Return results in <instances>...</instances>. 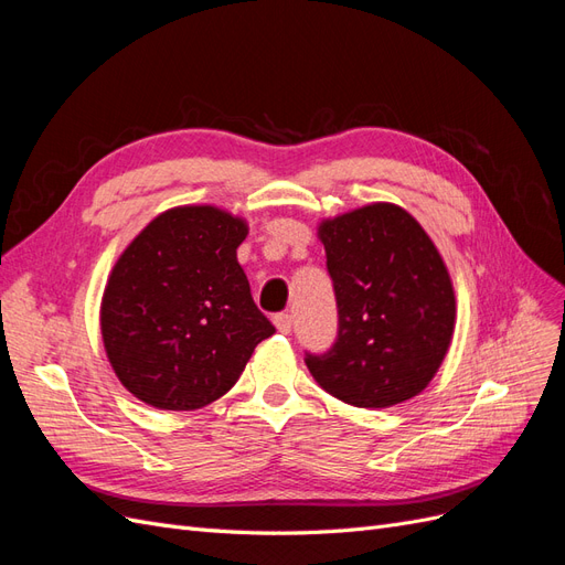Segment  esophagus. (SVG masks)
I'll list each match as a JSON object with an SVG mask.
<instances>
[{"instance_id":"34e87169","label":"esophagus","mask_w":565,"mask_h":565,"mask_svg":"<svg viewBox=\"0 0 565 565\" xmlns=\"http://www.w3.org/2000/svg\"><path fill=\"white\" fill-rule=\"evenodd\" d=\"M273 322H276L278 332H282V334L292 332V316H289V313H276V316H273Z\"/></svg>"}]
</instances>
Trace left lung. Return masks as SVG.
<instances>
[{
	"label": "left lung",
	"instance_id": "obj_1",
	"mask_svg": "<svg viewBox=\"0 0 565 565\" xmlns=\"http://www.w3.org/2000/svg\"><path fill=\"white\" fill-rule=\"evenodd\" d=\"M320 241L337 299V339L306 353L334 398L391 407L438 372L455 330V292L431 237L396 204L377 202L322 221Z\"/></svg>",
	"mask_w": 565,
	"mask_h": 565
}]
</instances>
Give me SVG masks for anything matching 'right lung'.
<instances>
[{
	"mask_svg": "<svg viewBox=\"0 0 565 565\" xmlns=\"http://www.w3.org/2000/svg\"><path fill=\"white\" fill-rule=\"evenodd\" d=\"M247 224L210 204L152 218L119 256L100 301L108 361L136 398L198 409L241 380L276 328L237 264Z\"/></svg>",
	"mask_w": 565,
	"mask_h": 565,
	"instance_id": "1",
	"label": "right lung"
}]
</instances>
